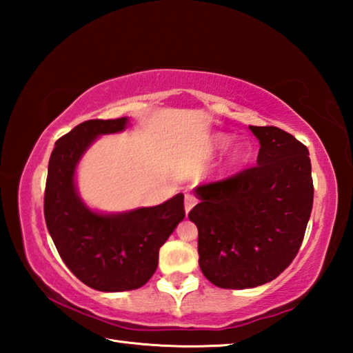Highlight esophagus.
Here are the masks:
<instances>
[{
	"label": "esophagus",
	"mask_w": 353,
	"mask_h": 353,
	"mask_svg": "<svg viewBox=\"0 0 353 353\" xmlns=\"http://www.w3.org/2000/svg\"><path fill=\"white\" fill-rule=\"evenodd\" d=\"M196 202H198V201H196L193 194H185V212L188 213L191 208L196 205Z\"/></svg>",
	"instance_id": "esophagus-1"
}]
</instances>
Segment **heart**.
<instances>
[{"mask_svg": "<svg viewBox=\"0 0 353 353\" xmlns=\"http://www.w3.org/2000/svg\"><path fill=\"white\" fill-rule=\"evenodd\" d=\"M229 143H230V139L227 135H216L213 139V149L214 151H223ZM246 157H248V149L244 146H236L234 151L230 152L229 159H227V166H229V168H234V166L240 165Z\"/></svg>", "mask_w": 353, "mask_h": 353, "instance_id": "heart-1", "label": "heart"}]
</instances>
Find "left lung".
I'll return each mask as SVG.
<instances>
[{"instance_id": "8db88e82", "label": "left lung", "mask_w": 353, "mask_h": 353, "mask_svg": "<svg viewBox=\"0 0 353 353\" xmlns=\"http://www.w3.org/2000/svg\"><path fill=\"white\" fill-rule=\"evenodd\" d=\"M256 165L201 183L188 218L198 225L199 266L219 288L271 282L294 260L313 207L307 146L276 126H249Z\"/></svg>"}]
</instances>
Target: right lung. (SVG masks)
Instances as JSON below:
<instances>
[{
	"label": "right lung",
	"mask_w": 353,
	"mask_h": 353,
	"mask_svg": "<svg viewBox=\"0 0 353 353\" xmlns=\"http://www.w3.org/2000/svg\"><path fill=\"white\" fill-rule=\"evenodd\" d=\"M128 118L88 119L56 141L48 165L45 221L68 270L98 291H129L157 270L159 249L185 216L183 194L163 204L121 214H98L74 188L81 155L101 134L119 132Z\"/></svg>",
	"instance_id": "obj_1"
}]
</instances>
